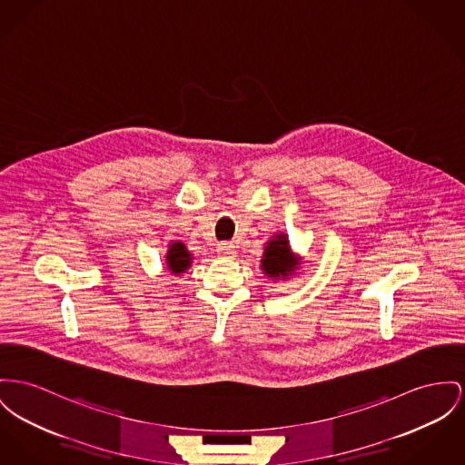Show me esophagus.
Listing matches in <instances>:
<instances>
[{
	"label": "esophagus",
	"instance_id": "34e87169",
	"mask_svg": "<svg viewBox=\"0 0 465 465\" xmlns=\"http://www.w3.org/2000/svg\"><path fill=\"white\" fill-rule=\"evenodd\" d=\"M218 253L225 259H234L236 255V247L232 243H220L217 248Z\"/></svg>",
	"mask_w": 465,
	"mask_h": 465
}]
</instances>
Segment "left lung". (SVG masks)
Masks as SVG:
<instances>
[{"label":"left lung","mask_w":465,"mask_h":465,"mask_svg":"<svg viewBox=\"0 0 465 465\" xmlns=\"http://www.w3.org/2000/svg\"><path fill=\"white\" fill-rule=\"evenodd\" d=\"M300 266V261L294 257L292 250L289 247L287 234L280 232L275 234L264 247V253L261 259V268L268 279H289Z\"/></svg>","instance_id":"left-lung-1"}]
</instances>
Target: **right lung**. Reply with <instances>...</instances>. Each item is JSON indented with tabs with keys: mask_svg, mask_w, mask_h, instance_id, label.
<instances>
[{
	"mask_svg": "<svg viewBox=\"0 0 465 465\" xmlns=\"http://www.w3.org/2000/svg\"><path fill=\"white\" fill-rule=\"evenodd\" d=\"M165 264L173 275H182L192 264V253L186 250L182 242H174L169 245Z\"/></svg>",
	"mask_w": 465,
	"mask_h": 465,
	"instance_id": "right-lung-1",
	"label": "right lung"
}]
</instances>
